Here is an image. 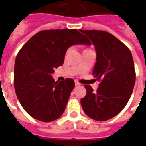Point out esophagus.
Instances as JSON below:
<instances>
[{
	"label": "esophagus",
	"instance_id": "1",
	"mask_svg": "<svg viewBox=\"0 0 146 146\" xmlns=\"http://www.w3.org/2000/svg\"><path fill=\"white\" fill-rule=\"evenodd\" d=\"M75 85H76V86H80V83L78 82V81H75Z\"/></svg>",
	"mask_w": 146,
	"mask_h": 146
}]
</instances>
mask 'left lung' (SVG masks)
Returning a JSON list of instances; mask_svg holds the SVG:
<instances>
[{
    "instance_id": "obj_1",
    "label": "left lung",
    "mask_w": 146,
    "mask_h": 146,
    "mask_svg": "<svg viewBox=\"0 0 146 146\" xmlns=\"http://www.w3.org/2000/svg\"><path fill=\"white\" fill-rule=\"evenodd\" d=\"M96 50L94 76L100 81L96 92L86 85V96L80 102L87 116L105 121L117 115L131 96L136 82L134 62L129 49L112 34L102 30H82Z\"/></svg>"
}]
</instances>
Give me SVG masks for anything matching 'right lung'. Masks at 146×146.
Masks as SVG:
<instances>
[{
  "instance_id": "right-lung-1",
  "label": "right lung",
  "mask_w": 146,
  "mask_h": 146,
  "mask_svg": "<svg viewBox=\"0 0 146 146\" xmlns=\"http://www.w3.org/2000/svg\"><path fill=\"white\" fill-rule=\"evenodd\" d=\"M84 44L90 42L75 29H50L36 33L20 49L13 83L19 102L32 117L50 122L63 114L75 82H55L51 74L64 64L70 47Z\"/></svg>"
}]
</instances>
